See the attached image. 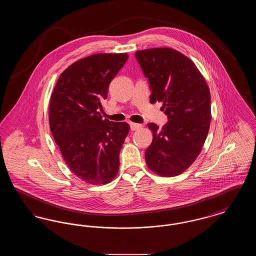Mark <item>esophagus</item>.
I'll list each match as a JSON object with an SVG mask.
<instances>
[{
  "label": "esophagus",
  "mask_w": 256,
  "mask_h": 256,
  "mask_svg": "<svg viewBox=\"0 0 256 256\" xmlns=\"http://www.w3.org/2000/svg\"><path fill=\"white\" fill-rule=\"evenodd\" d=\"M130 130H139V128H142V124H136V122H130Z\"/></svg>",
  "instance_id": "esophagus-1"
}]
</instances>
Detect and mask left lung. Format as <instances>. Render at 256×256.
<instances>
[{"instance_id": "8db88e82", "label": "left lung", "mask_w": 256, "mask_h": 256, "mask_svg": "<svg viewBox=\"0 0 256 256\" xmlns=\"http://www.w3.org/2000/svg\"><path fill=\"white\" fill-rule=\"evenodd\" d=\"M135 58L152 91L150 102H162L168 117L162 128L150 122L152 142L145 152L148 167L162 176L187 170L200 154L210 121V92L195 64L170 48L138 50Z\"/></svg>"}]
</instances>
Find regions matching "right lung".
I'll use <instances>...</instances> for the list:
<instances>
[{
  "label": "right lung",
  "instance_id": "obj_1",
  "mask_svg": "<svg viewBox=\"0 0 256 256\" xmlns=\"http://www.w3.org/2000/svg\"><path fill=\"white\" fill-rule=\"evenodd\" d=\"M128 54H98L61 74L50 100V128L66 164L91 184H106L119 170L126 122L102 120V102Z\"/></svg>",
  "mask_w": 256,
  "mask_h": 256
}]
</instances>
